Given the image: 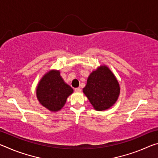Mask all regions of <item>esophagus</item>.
I'll return each mask as SVG.
<instances>
[{"label":"esophagus","mask_w":158,"mask_h":158,"mask_svg":"<svg viewBox=\"0 0 158 158\" xmlns=\"http://www.w3.org/2000/svg\"><path fill=\"white\" fill-rule=\"evenodd\" d=\"M74 90H75V92H81V89L80 88H76Z\"/></svg>","instance_id":"1"}]
</instances>
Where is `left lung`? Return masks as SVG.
Listing matches in <instances>:
<instances>
[{"instance_id":"1","label":"left lung","mask_w":158,"mask_h":158,"mask_svg":"<svg viewBox=\"0 0 158 158\" xmlns=\"http://www.w3.org/2000/svg\"><path fill=\"white\" fill-rule=\"evenodd\" d=\"M83 92L95 110L102 111L116 102L120 87L110 69L106 66H101L90 74Z\"/></svg>"}]
</instances>
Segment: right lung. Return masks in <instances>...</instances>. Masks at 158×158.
Listing matches in <instances>:
<instances>
[{"label":"right lung","mask_w":158,"mask_h":158,"mask_svg":"<svg viewBox=\"0 0 158 158\" xmlns=\"http://www.w3.org/2000/svg\"><path fill=\"white\" fill-rule=\"evenodd\" d=\"M36 91L37 99L44 107L57 111L65 105L73 89L64 82L59 71L52 70L42 77Z\"/></svg>","instance_id":"obj_1"}]
</instances>
